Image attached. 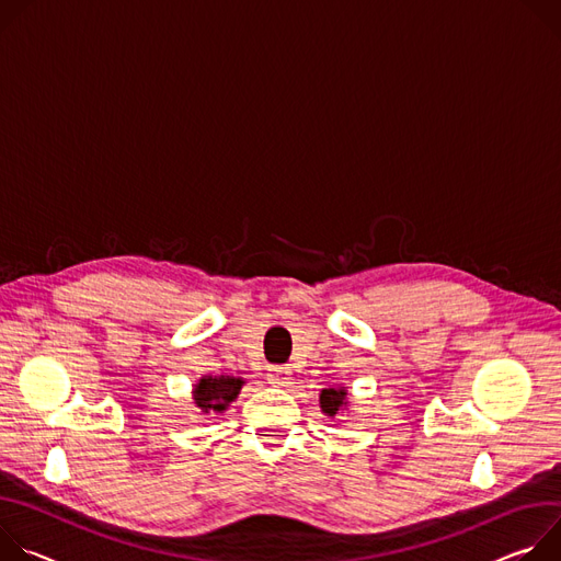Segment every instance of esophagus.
<instances>
[{"instance_id": "1", "label": "esophagus", "mask_w": 561, "mask_h": 561, "mask_svg": "<svg viewBox=\"0 0 561 561\" xmlns=\"http://www.w3.org/2000/svg\"><path fill=\"white\" fill-rule=\"evenodd\" d=\"M289 379H291V369L285 367V365H272L267 369V381L272 386H287Z\"/></svg>"}]
</instances>
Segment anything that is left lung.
<instances>
[{
    "label": "left lung",
    "instance_id": "1",
    "mask_svg": "<svg viewBox=\"0 0 561 561\" xmlns=\"http://www.w3.org/2000/svg\"><path fill=\"white\" fill-rule=\"evenodd\" d=\"M321 410L325 416H336L341 410L347 408V390L345 388H325L321 390Z\"/></svg>",
    "mask_w": 561,
    "mask_h": 561
}]
</instances>
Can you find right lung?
I'll list each match as a JSON object with an SVG mask.
<instances>
[{
	"mask_svg": "<svg viewBox=\"0 0 561 561\" xmlns=\"http://www.w3.org/2000/svg\"><path fill=\"white\" fill-rule=\"evenodd\" d=\"M242 379L236 377H203L194 386V403L203 414L225 412L227 405L240 394Z\"/></svg>",
	"mask_w": 561,
	"mask_h": 561,
	"instance_id": "obj_1",
	"label": "right lung"
}]
</instances>
